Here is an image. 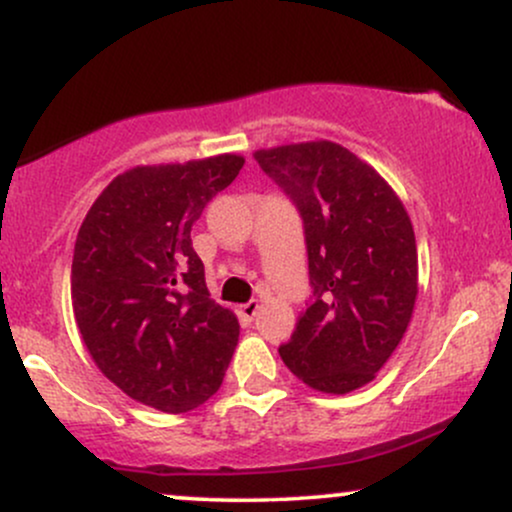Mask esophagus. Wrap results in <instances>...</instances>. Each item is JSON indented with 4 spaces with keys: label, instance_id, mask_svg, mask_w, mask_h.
Returning a JSON list of instances; mask_svg holds the SVG:
<instances>
[{
    "label": "esophagus",
    "instance_id": "34e87169",
    "mask_svg": "<svg viewBox=\"0 0 512 512\" xmlns=\"http://www.w3.org/2000/svg\"><path fill=\"white\" fill-rule=\"evenodd\" d=\"M257 310H260V301H248L245 305H240V313H243L245 317H255Z\"/></svg>",
    "mask_w": 512,
    "mask_h": 512
}]
</instances>
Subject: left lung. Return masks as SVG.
Returning a JSON list of instances; mask_svg holds the SVG:
<instances>
[{
    "label": "left lung",
    "mask_w": 512,
    "mask_h": 512,
    "mask_svg": "<svg viewBox=\"0 0 512 512\" xmlns=\"http://www.w3.org/2000/svg\"><path fill=\"white\" fill-rule=\"evenodd\" d=\"M255 161L301 211L313 286L279 354L313 390L354 392L385 366L414 313L419 257L407 209L378 170L327 139L260 149Z\"/></svg>",
    "instance_id": "1"
}]
</instances>
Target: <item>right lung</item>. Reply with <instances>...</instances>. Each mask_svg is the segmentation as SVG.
<instances>
[{"instance_id": "add662e5", "label": "right lung", "mask_w": 512, "mask_h": 512, "mask_svg": "<svg viewBox=\"0 0 512 512\" xmlns=\"http://www.w3.org/2000/svg\"><path fill=\"white\" fill-rule=\"evenodd\" d=\"M245 158L137 166L88 209L72 262V305L88 354L125 395L182 414L219 390L240 325L209 298L190 231Z\"/></svg>"}]
</instances>
